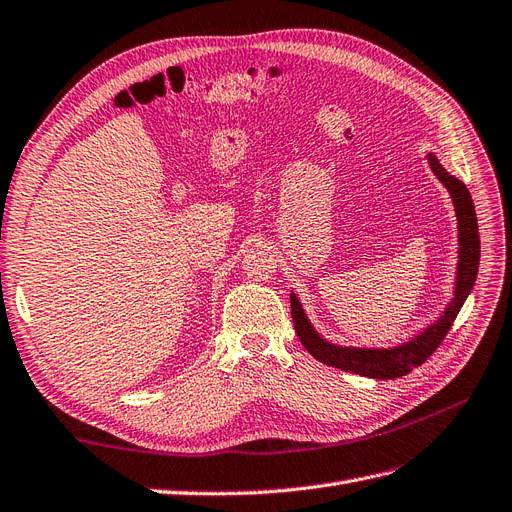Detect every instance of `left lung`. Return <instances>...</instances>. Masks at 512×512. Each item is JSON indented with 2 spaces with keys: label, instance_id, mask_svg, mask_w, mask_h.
Here are the masks:
<instances>
[{
  "label": "left lung",
  "instance_id": "8db88e82",
  "mask_svg": "<svg viewBox=\"0 0 512 512\" xmlns=\"http://www.w3.org/2000/svg\"><path fill=\"white\" fill-rule=\"evenodd\" d=\"M429 168L433 175L440 179V183L451 194L453 207H455V218H457V275H455V292L453 301L442 312V316L429 324L418 335L404 344H397L391 348H356V346H339L324 339L314 324L309 322L305 309L294 292H290V312L294 320V331H297L301 344L305 350L318 359L324 365H331L344 371H352V374L367 376L374 380H393L406 376L408 371L414 367L423 365L429 356L436 352V348L442 344L448 329L453 327V322L459 314V309L466 303L468 294L474 288L476 275H478V260H480V237H478V222H476V211L470 190L466 183L459 181L455 175L446 173V168L440 164V160L427 153Z\"/></svg>",
  "mask_w": 512,
  "mask_h": 512
}]
</instances>
